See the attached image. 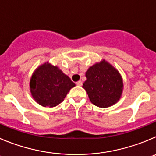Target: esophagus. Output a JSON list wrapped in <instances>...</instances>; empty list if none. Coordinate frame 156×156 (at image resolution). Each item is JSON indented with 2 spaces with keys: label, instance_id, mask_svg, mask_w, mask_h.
<instances>
[{
  "label": "esophagus",
  "instance_id": "obj_1",
  "mask_svg": "<svg viewBox=\"0 0 156 156\" xmlns=\"http://www.w3.org/2000/svg\"><path fill=\"white\" fill-rule=\"evenodd\" d=\"M76 85H78V86H81V85H82V82H81V81H78L76 82Z\"/></svg>",
  "mask_w": 156,
  "mask_h": 156
}]
</instances>
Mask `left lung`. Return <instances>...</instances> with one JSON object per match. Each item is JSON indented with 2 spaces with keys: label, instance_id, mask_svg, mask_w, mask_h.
Listing matches in <instances>:
<instances>
[{
  "label": "left lung",
  "instance_id": "1",
  "mask_svg": "<svg viewBox=\"0 0 156 156\" xmlns=\"http://www.w3.org/2000/svg\"><path fill=\"white\" fill-rule=\"evenodd\" d=\"M83 84L90 101L100 108L116 104L122 97L123 79L119 71L105 59L90 67Z\"/></svg>",
  "mask_w": 156,
  "mask_h": 156
}]
</instances>
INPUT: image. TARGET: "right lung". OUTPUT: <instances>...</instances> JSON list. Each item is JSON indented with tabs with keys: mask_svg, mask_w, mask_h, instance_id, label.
<instances>
[{
	"mask_svg": "<svg viewBox=\"0 0 156 156\" xmlns=\"http://www.w3.org/2000/svg\"><path fill=\"white\" fill-rule=\"evenodd\" d=\"M29 85L32 98L37 104L53 108L64 101L75 84L57 65L47 62L34 70Z\"/></svg>",
	"mask_w": 156,
	"mask_h": 156,
	"instance_id": "obj_1",
	"label": "right lung"
}]
</instances>
